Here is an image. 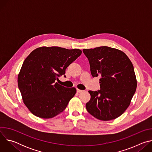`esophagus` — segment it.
<instances>
[{"mask_svg": "<svg viewBox=\"0 0 152 152\" xmlns=\"http://www.w3.org/2000/svg\"><path fill=\"white\" fill-rule=\"evenodd\" d=\"M76 91H77V93H81V92H82V91H83V90H79V89H78V88H77L76 89Z\"/></svg>", "mask_w": 152, "mask_h": 152, "instance_id": "1", "label": "esophagus"}]
</instances>
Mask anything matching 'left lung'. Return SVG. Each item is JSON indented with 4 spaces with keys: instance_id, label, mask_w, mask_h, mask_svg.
Segmentation results:
<instances>
[{
    "instance_id": "1",
    "label": "left lung",
    "mask_w": 152,
    "mask_h": 152,
    "mask_svg": "<svg viewBox=\"0 0 152 152\" xmlns=\"http://www.w3.org/2000/svg\"><path fill=\"white\" fill-rule=\"evenodd\" d=\"M93 77H99L100 90L89 91L87 111L96 118L108 121L120 116L131 103L137 82L133 64L122 51L107 46L83 49Z\"/></svg>"
}]
</instances>
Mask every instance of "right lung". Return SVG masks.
Instances as JSON below:
<instances>
[{"label": "right lung", "instance_id": "1", "mask_svg": "<svg viewBox=\"0 0 152 152\" xmlns=\"http://www.w3.org/2000/svg\"><path fill=\"white\" fill-rule=\"evenodd\" d=\"M81 53L76 49L41 47L25 59L18 76V86L25 104L34 115L50 118L66 109L76 89L64 87L56 80L65 75Z\"/></svg>", "mask_w": 152, "mask_h": 152}]
</instances>
